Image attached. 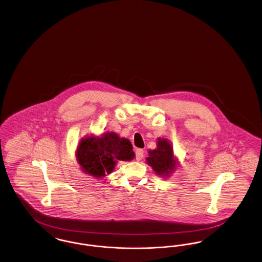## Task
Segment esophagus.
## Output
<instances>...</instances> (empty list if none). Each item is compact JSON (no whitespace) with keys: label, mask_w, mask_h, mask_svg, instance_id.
<instances>
[{"label":"esophagus","mask_w":262,"mask_h":262,"mask_svg":"<svg viewBox=\"0 0 262 262\" xmlns=\"http://www.w3.org/2000/svg\"><path fill=\"white\" fill-rule=\"evenodd\" d=\"M143 155H144V151L143 150L137 149V151H136V159H137V161H140L143 158Z\"/></svg>","instance_id":"34e87169"}]
</instances>
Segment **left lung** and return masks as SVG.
<instances>
[{
  "label": "left lung",
  "instance_id": "1",
  "mask_svg": "<svg viewBox=\"0 0 262 262\" xmlns=\"http://www.w3.org/2000/svg\"><path fill=\"white\" fill-rule=\"evenodd\" d=\"M157 147L148 150L146 163L153 169L155 174L160 178H169L179 167V159L174 154L171 141L158 137Z\"/></svg>",
  "mask_w": 262,
  "mask_h": 262
}]
</instances>
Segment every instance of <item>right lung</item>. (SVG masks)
Masks as SVG:
<instances>
[{
    "label": "right lung",
    "mask_w": 262,
    "mask_h": 262,
    "mask_svg": "<svg viewBox=\"0 0 262 262\" xmlns=\"http://www.w3.org/2000/svg\"><path fill=\"white\" fill-rule=\"evenodd\" d=\"M135 157L130 141L114 132L82 137L75 150L80 170L99 180L111 174L119 161H132Z\"/></svg>",
    "instance_id": "add662e5"
}]
</instances>
